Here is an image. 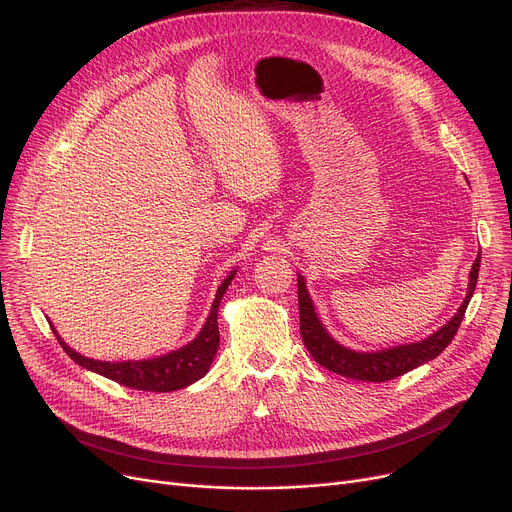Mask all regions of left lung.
I'll return each instance as SVG.
<instances>
[{"mask_svg":"<svg viewBox=\"0 0 512 512\" xmlns=\"http://www.w3.org/2000/svg\"><path fill=\"white\" fill-rule=\"evenodd\" d=\"M479 263H481V253L477 255L471 274H469V290L463 305L456 311V315L444 324L438 332L432 336H427L421 342H411V344H402L394 348H386V351H375V353H359L351 351L342 344H338L328 330L321 324L313 301L307 292L305 278L299 274V317H301V336L307 346V351L313 355V359L324 365L326 369L344 375V378L351 380H363V382H388L398 378V375L407 373L427 361L436 359L444 348L452 342L456 330H459L461 321L465 317L467 305L475 292L477 276H479Z\"/></svg>","mask_w":512,"mask_h":512,"instance_id":"left-lung-1","label":"left lung"}]
</instances>
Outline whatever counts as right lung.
I'll return each mask as SVG.
<instances>
[{
    "label": "right lung",
    "mask_w": 512,
    "mask_h": 512,
    "mask_svg": "<svg viewBox=\"0 0 512 512\" xmlns=\"http://www.w3.org/2000/svg\"><path fill=\"white\" fill-rule=\"evenodd\" d=\"M234 274L236 270L230 272V276L220 284L218 292H215V301L211 305L209 317L205 321V326L201 328V332L197 334V338L184 344L182 348H176L172 353H166L155 359H145V361L110 363V361H95V359L78 355L60 336L58 340L74 363L103 375L107 380H114L116 384H122L134 390H145V392H172V390L186 388L203 378L211 367L215 353H218V346H220L218 309ZM53 332H56V328H53Z\"/></svg>",
    "instance_id": "right-lung-1"
}]
</instances>
